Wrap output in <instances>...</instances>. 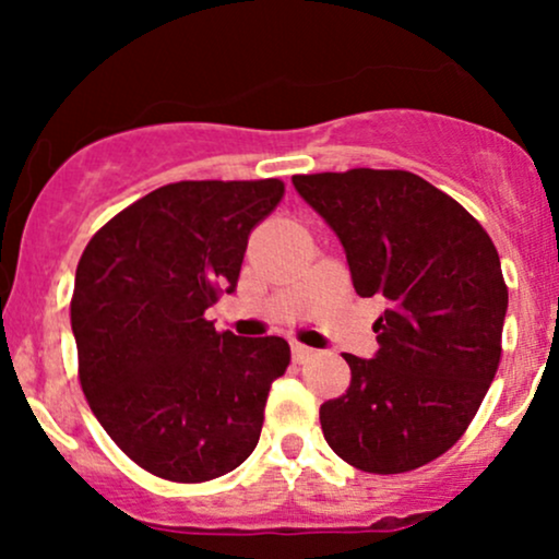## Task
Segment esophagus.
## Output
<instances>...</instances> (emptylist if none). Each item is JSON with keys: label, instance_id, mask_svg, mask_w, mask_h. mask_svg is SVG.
Returning a JSON list of instances; mask_svg holds the SVG:
<instances>
[{"label": "esophagus", "instance_id": "esophagus-1", "mask_svg": "<svg viewBox=\"0 0 559 559\" xmlns=\"http://www.w3.org/2000/svg\"><path fill=\"white\" fill-rule=\"evenodd\" d=\"M312 355H316V352H312L310 346H301V344H294V346H292V357H294V362L305 365L307 360H310Z\"/></svg>", "mask_w": 559, "mask_h": 559}]
</instances>
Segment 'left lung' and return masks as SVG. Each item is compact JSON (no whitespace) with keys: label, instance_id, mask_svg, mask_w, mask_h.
Listing matches in <instances>:
<instances>
[{"label":"left lung","instance_id":"8db88e82","mask_svg":"<svg viewBox=\"0 0 559 559\" xmlns=\"http://www.w3.org/2000/svg\"><path fill=\"white\" fill-rule=\"evenodd\" d=\"M333 228L360 297H383L373 360L320 404L329 447L365 473H407L457 444L502 357L507 286L493 241L460 202L407 170L294 176Z\"/></svg>","mask_w":559,"mask_h":559}]
</instances>
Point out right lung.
<instances>
[{"instance_id":"add662e5","label":"right lung","mask_w":559,"mask_h":559,"mask_svg":"<svg viewBox=\"0 0 559 559\" xmlns=\"http://www.w3.org/2000/svg\"><path fill=\"white\" fill-rule=\"evenodd\" d=\"M281 197L278 178L159 186L83 249L70 301L81 389L115 444L159 478L213 480L258 447L292 349L215 331L204 310L234 292L249 234Z\"/></svg>"}]
</instances>
